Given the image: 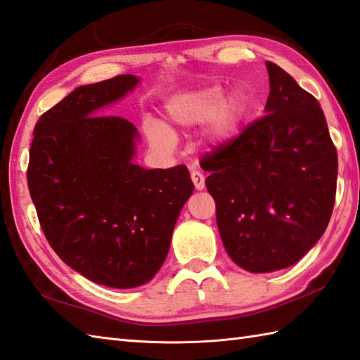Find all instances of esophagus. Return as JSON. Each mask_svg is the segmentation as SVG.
I'll list each match as a JSON object with an SVG mask.
<instances>
[{"mask_svg": "<svg viewBox=\"0 0 360 360\" xmlns=\"http://www.w3.org/2000/svg\"><path fill=\"white\" fill-rule=\"evenodd\" d=\"M190 176H192V181H193L196 190H204L205 188V178H204V174L201 172L192 170Z\"/></svg>", "mask_w": 360, "mask_h": 360, "instance_id": "34e87169", "label": "esophagus"}]
</instances>
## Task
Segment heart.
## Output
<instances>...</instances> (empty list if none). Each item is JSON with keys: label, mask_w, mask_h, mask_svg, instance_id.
Instances as JSON below:
<instances>
[{"label": "heart", "mask_w": 360, "mask_h": 360, "mask_svg": "<svg viewBox=\"0 0 360 360\" xmlns=\"http://www.w3.org/2000/svg\"><path fill=\"white\" fill-rule=\"evenodd\" d=\"M244 112V97L236 91L223 97V88L218 85L186 91L172 97L165 105L167 119L174 128L188 129L205 122L204 139L209 143L224 142L240 124ZM143 131L155 150L164 153L173 150L176 136L162 122L147 119Z\"/></svg>", "instance_id": "1"}]
</instances>
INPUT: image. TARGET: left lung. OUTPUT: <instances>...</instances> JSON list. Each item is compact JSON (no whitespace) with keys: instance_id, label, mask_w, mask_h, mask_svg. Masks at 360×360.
Returning a JSON list of instances; mask_svg holds the SVG:
<instances>
[{"instance_id":"left-lung-1","label":"left lung","mask_w":360,"mask_h":360,"mask_svg":"<svg viewBox=\"0 0 360 360\" xmlns=\"http://www.w3.org/2000/svg\"><path fill=\"white\" fill-rule=\"evenodd\" d=\"M266 68V116L201 160L224 249L254 274L285 269L314 246L338 184V151L316 97L280 66Z\"/></svg>"}]
</instances>
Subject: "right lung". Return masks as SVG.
<instances>
[{"mask_svg":"<svg viewBox=\"0 0 360 360\" xmlns=\"http://www.w3.org/2000/svg\"><path fill=\"white\" fill-rule=\"evenodd\" d=\"M139 79L124 74L75 88L38 119L27 186L38 221L63 262L98 285L129 289L155 277L195 186L186 165L133 162L139 133L102 116Z\"/></svg>","mask_w":360,"mask_h":360,"instance_id":"1","label":"right lung"}]
</instances>
